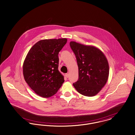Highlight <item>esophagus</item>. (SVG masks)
Wrapping results in <instances>:
<instances>
[{
  "instance_id": "obj_1",
  "label": "esophagus",
  "mask_w": 135,
  "mask_h": 135,
  "mask_svg": "<svg viewBox=\"0 0 135 135\" xmlns=\"http://www.w3.org/2000/svg\"><path fill=\"white\" fill-rule=\"evenodd\" d=\"M65 77H66L68 78V77H69V74L68 73H66V74H65Z\"/></svg>"
}]
</instances>
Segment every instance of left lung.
<instances>
[{
  "instance_id": "obj_1",
  "label": "left lung",
  "mask_w": 135,
  "mask_h": 135,
  "mask_svg": "<svg viewBox=\"0 0 135 135\" xmlns=\"http://www.w3.org/2000/svg\"><path fill=\"white\" fill-rule=\"evenodd\" d=\"M72 51L76 57L79 79L73 84L81 95L91 97L105 85L109 75L108 60L99 49L71 41Z\"/></svg>"
}]
</instances>
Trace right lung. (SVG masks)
<instances>
[{
	"mask_svg": "<svg viewBox=\"0 0 135 135\" xmlns=\"http://www.w3.org/2000/svg\"><path fill=\"white\" fill-rule=\"evenodd\" d=\"M67 39H44L28 51L23 64L25 81L36 94L49 98L55 95L64 82L58 71L59 52Z\"/></svg>",
	"mask_w": 135,
	"mask_h": 135,
	"instance_id": "obj_1",
	"label": "right lung"
}]
</instances>
